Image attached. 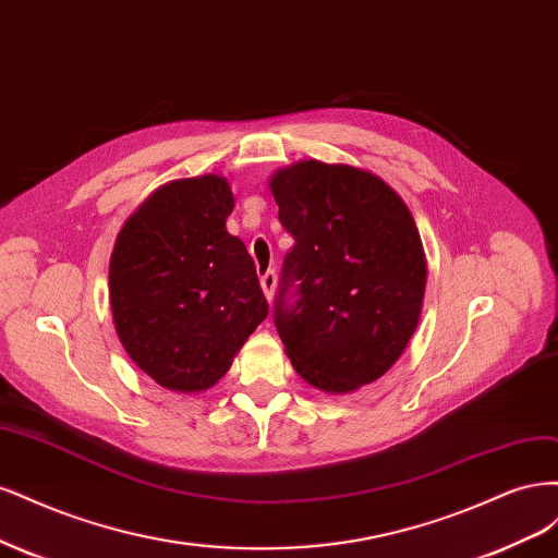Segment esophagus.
I'll return each mask as SVG.
<instances>
[{
	"label": "esophagus",
	"instance_id": "1",
	"mask_svg": "<svg viewBox=\"0 0 558 558\" xmlns=\"http://www.w3.org/2000/svg\"><path fill=\"white\" fill-rule=\"evenodd\" d=\"M259 282H262L264 296H266L268 301H271V299H274V292H276V282H278V276H276V271H271V268H268L266 274H262Z\"/></svg>",
	"mask_w": 558,
	"mask_h": 558
}]
</instances>
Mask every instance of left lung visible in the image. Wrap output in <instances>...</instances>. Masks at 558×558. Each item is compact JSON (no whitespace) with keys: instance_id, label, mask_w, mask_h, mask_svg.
Wrapping results in <instances>:
<instances>
[{"instance_id":"obj_1","label":"left lung","mask_w":558,"mask_h":558,"mask_svg":"<svg viewBox=\"0 0 558 558\" xmlns=\"http://www.w3.org/2000/svg\"><path fill=\"white\" fill-rule=\"evenodd\" d=\"M284 255L274 322L292 366L345 393L385 375L415 333L426 259L415 220L380 178L308 159L271 178Z\"/></svg>"}]
</instances>
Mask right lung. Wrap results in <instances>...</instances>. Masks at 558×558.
Instances as JSON below:
<instances>
[{"label":"right lung","instance_id":"obj_1","mask_svg":"<svg viewBox=\"0 0 558 558\" xmlns=\"http://www.w3.org/2000/svg\"><path fill=\"white\" fill-rule=\"evenodd\" d=\"M231 210L225 178H183L150 194L118 233L116 331L132 362L167 389L213 387L268 315L255 262L225 227Z\"/></svg>","mask_w":558,"mask_h":558}]
</instances>
